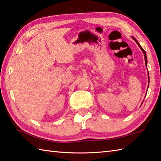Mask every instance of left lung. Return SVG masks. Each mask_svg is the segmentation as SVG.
I'll use <instances>...</instances> for the list:
<instances>
[{"mask_svg": "<svg viewBox=\"0 0 161 161\" xmlns=\"http://www.w3.org/2000/svg\"><path fill=\"white\" fill-rule=\"evenodd\" d=\"M131 38H132V39L135 41V42L137 43V45L139 46V47L140 48V49H141V50L142 51V52H143V53L144 54V59H145V64H146V66H147V53H146V52H145V51L144 50V49H143V48L141 46L139 45V42H138V41H137L135 38H134V36H131ZM148 80H149V77H148ZM148 86H149V80H148Z\"/></svg>", "mask_w": 161, "mask_h": 161, "instance_id": "8db88e82", "label": "left lung"}]
</instances>
